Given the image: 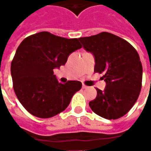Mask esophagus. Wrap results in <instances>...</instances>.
I'll use <instances>...</instances> for the list:
<instances>
[{"label":"esophagus","mask_w":151,"mask_h":151,"mask_svg":"<svg viewBox=\"0 0 151 151\" xmlns=\"http://www.w3.org/2000/svg\"><path fill=\"white\" fill-rule=\"evenodd\" d=\"M88 88V86H86V85H84V84H82V89H86Z\"/></svg>","instance_id":"obj_1"}]
</instances>
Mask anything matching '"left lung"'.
Masks as SVG:
<instances>
[{"label":"left lung","mask_w":151,"mask_h":151,"mask_svg":"<svg viewBox=\"0 0 151 151\" xmlns=\"http://www.w3.org/2000/svg\"><path fill=\"white\" fill-rule=\"evenodd\" d=\"M84 49L95 57V72L104 73V91L89 103L99 116L116 120L129 111L139 96L142 65L138 53L126 40L108 32L79 38Z\"/></svg>","instance_id":"1"}]
</instances>
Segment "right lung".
Instances as JSON below:
<instances>
[{"mask_svg": "<svg viewBox=\"0 0 151 151\" xmlns=\"http://www.w3.org/2000/svg\"><path fill=\"white\" fill-rule=\"evenodd\" d=\"M81 47L78 39L47 31L30 35L20 43L11 63V76L17 98L30 113L50 118L69 106L82 83L59 82L53 69L65 65L69 55Z\"/></svg>", "mask_w": 151, "mask_h": 151, "instance_id": "right-lung-1", "label": "right lung"}]
</instances>
